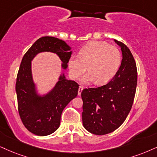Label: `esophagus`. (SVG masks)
Here are the masks:
<instances>
[{"mask_svg": "<svg viewBox=\"0 0 157 157\" xmlns=\"http://www.w3.org/2000/svg\"><path fill=\"white\" fill-rule=\"evenodd\" d=\"M83 90H84V87H83L82 86H79L78 91V94L79 96H80L81 94H82V92L83 91Z\"/></svg>", "mask_w": 157, "mask_h": 157, "instance_id": "1", "label": "esophagus"}]
</instances>
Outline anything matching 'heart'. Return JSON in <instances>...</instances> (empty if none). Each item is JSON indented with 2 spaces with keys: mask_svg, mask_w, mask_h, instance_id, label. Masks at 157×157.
<instances>
[{
  "mask_svg": "<svg viewBox=\"0 0 157 157\" xmlns=\"http://www.w3.org/2000/svg\"><path fill=\"white\" fill-rule=\"evenodd\" d=\"M121 63V54L117 47L105 41L92 40L84 45L78 56L72 55L68 60L70 74L78 78L86 71L89 73L83 78L84 82L95 81L104 84L113 78L119 71Z\"/></svg>",
  "mask_w": 157,
  "mask_h": 157,
  "instance_id": "heart-1",
  "label": "heart"
}]
</instances>
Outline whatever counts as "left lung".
Returning <instances> with one entry per match:
<instances>
[{"mask_svg": "<svg viewBox=\"0 0 157 157\" xmlns=\"http://www.w3.org/2000/svg\"><path fill=\"white\" fill-rule=\"evenodd\" d=\"M121 48L122 60L117 74L107 84L83 90L82 122L92 134L111 133L122 124L132 108L136 92L138 73L130 50L114 40Z\"/></svg>", "mask_w": 157, "mask_h": 157, "instance_id": "1", "label": "left lung"}]
</instances>
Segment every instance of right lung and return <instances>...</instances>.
Listing matches in <instances>:
<instances>
[{"label": "right lung", "instance_id": "obj_1", "mask_svg": "<svg viewBox=\"0 0 157 157\" xmlns=\"http://www.w3.org/2000/svg\"><path fill=\"white\" fill-rule=\"evenodd\" d=\"M71 49L64 40L44 36L36 40L22 58L16 82L18 111L23 124L35 135L46 136L59 128L63 111L77 96L79 85L67 80L63 73L53 89L40 95L33 78L31 61L40 52H52L59 57L62 68L65 70L72 55Z\"/></svg>", "mask_w": 157, "mask_h": 157}]
</instances>
